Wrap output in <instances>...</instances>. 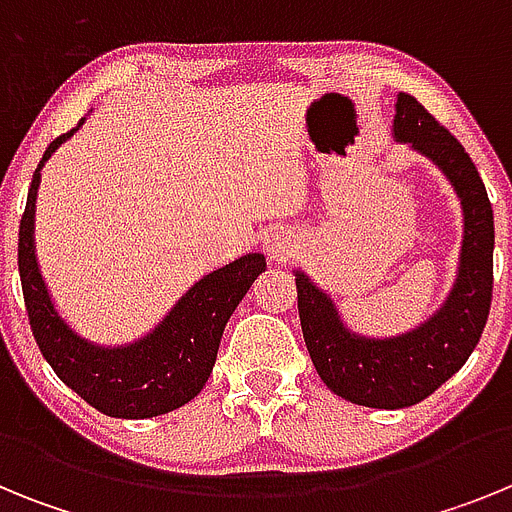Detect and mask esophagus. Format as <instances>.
Wrapping results in <instances>:
<instances>
[{
  "instance_id": "obj_1",
  "label": "esophagus",
  "mask_w": 512,
  "mask_h": 512,
  "mask_svg": "<svg viewBox=\"0 0 512 512\" xmlns=\"http://www.w3.org/2000/svg\"><path fill=\"white\" fill-rule=\"evenodd\" d=\"M264 251L269 259L274 261H287L295 256V238L289 233H282V230H277V233H269L264 238Z\"/></svg>"
}]
</instances>
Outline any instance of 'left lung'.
<instances>
[{
	"instance_id": "1",
	"label": "left lung",
	"mask_w": 512,
	"mask_h": 512,
	"mask_svg": "<svg viewBox=\"0 0 512 512\" xmlns=\"http://www.w3.org/2000/svg\"><path fill=\"white\" fill-rule=\"evenodd\" d=\"M392 135L443 171L464 212L459 271L449 297L425 323L392 338H369L343 323L336 302L295 271L305 346L320 379L343 400L400 410L425 400L467 364L492 302L495 220L477 166L459 140L410 94H397Z\"/></svg>"
}]
</instances>
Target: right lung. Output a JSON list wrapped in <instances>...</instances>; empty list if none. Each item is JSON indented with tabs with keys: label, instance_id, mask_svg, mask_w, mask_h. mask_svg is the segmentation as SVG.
Returning <instances> with one entry per match:
<instances>
[{
	"label": "right lung",
	"instance_id": "obj_1",
	"mask_svg": "<svg viewBox=\"0 0 512 512\" xmlns=\"http://www.w3.org/2000/svg\"><path fill=\"white\" fill-rule=\"evenodd\" d=\"M81 125L84 117L74 130L58 135L45 148L27 192L17 243L27 318L40 354L53 366L58 379L92 408L110 418H156L200 395L215 366L225 323L266 269V259L261 253H246L233 264L205 274L148 336L128 346H99L81 338L58 315L35 256V197L40 169Z\"/></svg>",
	"mask_w": 512,
	"mask_h": 512
}]
</instances>
